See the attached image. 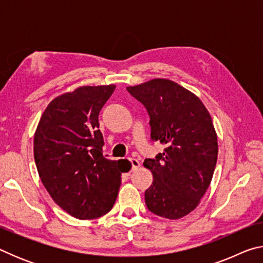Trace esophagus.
<instances>
[{
  "label": "esophagus",
  "instance_id": "obj_1",
  "mask_svg": "<svg viewBox=\"0 0 263 263\" xmlns=\"http://www.w3.org/2000/svg\"><path fill=\"white\" fill-rule=\"evenodd\" d=\"M130 162H131V164H132V171H136V169H138V168L140 167V162L138 161L137 159L131 158V159H130Z\"/></svg>",
  "mask_w": 263,
  "mask_h": 263
}]
</instances>
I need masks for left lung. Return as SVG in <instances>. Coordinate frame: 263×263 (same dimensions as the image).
<instances>
[{"mask_svg": "<svg viewBox=\"0 0 263 263\" xmlns=\"http://www.w3.org/2000/svg\"><path fill=\"white\" fill-rule=\"evenodd\" d=\"M149 115L151 139L164 146L155 159H145L153 174L145 191L147 209L167 219L195 210L211 183L218 139L211 116L194 92L167 79L127 87Z\"/></svg>", "mask_w": 263, "mask_h": 263, "instance_id": "8db88e82", "label": "left lung"}]
</instances>
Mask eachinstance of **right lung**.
I'll return each mask as SVG.
<instances>
[{"label":"right lung","mask_w":263,"mask_h":263,"mask_svg":"<svg viewBox=\"0 0 263 263\" xmlns=\"http://www.w3.org/2000/svg\"><path fill=\"white\" fill-rule=\"evenodd\" d=\"M116 86H83L50 102L33 139L38 174L53 201L78 219H94L112 209L122 162L102 153L99 115Z\"/></svg>","instance_id":"obj_1"}]
</instances>
